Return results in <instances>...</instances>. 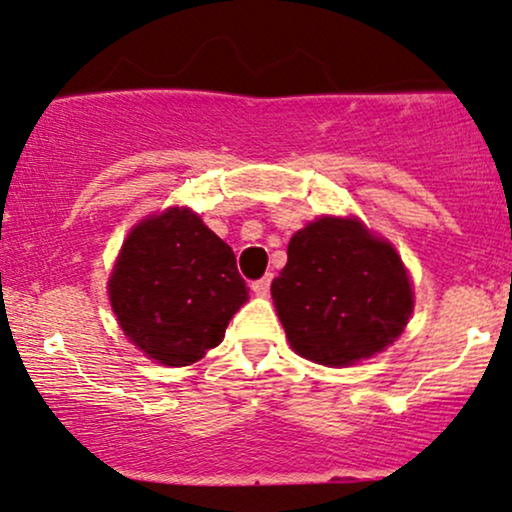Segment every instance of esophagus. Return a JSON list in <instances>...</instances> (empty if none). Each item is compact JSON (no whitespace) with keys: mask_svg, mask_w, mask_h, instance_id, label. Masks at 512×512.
I'll return each mask as SVG.
<instances>
[{"mask_svg":"<svg viewBox=\"0 0 512 512\" xmlns=\"http://www.w3.org/2000/svg\"><path fill=\"white\" fill-rule=\"evenodd\" d=\"M269 286H272V274H267V276H262V279L252 281V291H255L257 296H267Z\"/></svg>","mask_w":512,"mask_h":512,"instance_id":"1","label":"esophagus"}]
</instances>
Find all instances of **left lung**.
Masks as SVG:
<instances>
[{"mask_svg": "<svg viewBox=\"0 0 512 512\" xmlns=\"http://www.w3.org/2000/svg\"><path fill=\"white\" fill-rule=\"evenodd\" d=\"M272 298L293 351L322 366H351L383 351L414 308L395 248L361 221L330 216L293 233Z\"/></svg>", "mask_w": 512, "mask_h": 512, "instance_id": "left-lung-1", "label": "left lung"}]
</instances>
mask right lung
<instances>
[{
    "instance_id": "obj_1",
    "label": "right lung",
    "mask_w": 512,
    "mask_h": 512,
    "mask_svg": "<svg viewBox=\"0 0 512 512\" xmlns=\"http://www.w3.org/2000/svg\"><path fill=\"white\" fill-rule=\"evenodd\" d=\"M108 293L129 342L163 366H190L219 346L248 301L233 250L178 207L129 233Z\"/></svg>"
}]
</instances>
